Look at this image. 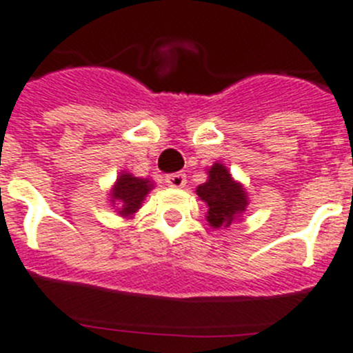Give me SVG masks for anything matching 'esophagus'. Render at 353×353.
<instances>
[{"label": "esophagus", "mask_w": 353, "mask_h": 353, "mask_svg": "<svg viewBox=\"0 0 353 353\" xmlns=\"http://www.w3.org/2000/svg\"><path fill=\"white\" fill-rule=\"evenodd\" d=\"M165 183L172 188H183L184 184H186V174L183 172L169 174V176H165Z\"/></svg>", "instance_id": "obj_1"}]
</instances>
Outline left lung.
<instances>
[{
    "label": "left lung",
    "mask_w": 353,
    "mask_h": 353,
    "mask_svg": "<svg viewBox=\"0 0 353 353\" xmlns=\"http://www.w3.org/2000/svg\"><path fill=\"white\" fill-rule=\"evenodd\" d=\"M207 174L209 179L196 188V195L205 202L209 225L212 228H226L245 210L249 203L247 193L223 163H214Z\"/></svg>",
    "instance_id": "1"
}]
</instances>
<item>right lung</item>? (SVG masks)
Segmentation results:
<instances>
[{
    "label": "right lung",
    "instance_id": "right-lung-1",
    "mask_svg": "<svg viewBox=\"0 0 353 353\" xmlns=\"http://www.w3.org/2000/svg\"><path fill=\"white\" fill-rule=\"evenodd\" d=\"M151 190H153V183L150 179L134 177L128 172L120 174L110 193L111 203L118 207L117 212L120 216H132L137 212V209H141V203Z\"/></svg>",
    "mask_w": 353,
    "mask_h": 353
}]
</instances>
